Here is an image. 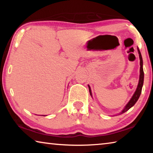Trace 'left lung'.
Listing matches in <instances>:
<instances>
[{"label": "left lung", "instance_id": "8db88e82", "mask_svg": "<svg viewBox=\"0 0 153 153\" xmlns=\"http://www.w3.org/2000/svg\"><path fill=\"white\" fill-rule=\"evenodd\" d=\"M138 52L139 58H140V77H139L138 84V86H137L136 90L135 92H134V94H133L132 97L131 98V99L129 100V101L128 103H127V105L125 106V107L123 108V110L121 111L120 113H118L117 115H121V114H123L125 112H126L127 111H128L131 107H132L133 106L136 104V102H137V100H138L140 96V94H141L142 88V86H143V83H144L143 61H142V57L140 51L138 48ZM88 88H89L90 94V95H91V97H92L91 88H90V86H89V85H88Z\"/></svg>", "mask_w": 153, "mask_h": 153}]
</instances>
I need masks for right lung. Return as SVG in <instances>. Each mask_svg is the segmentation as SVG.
Masks as SVG:
<instances>
[{
  "label": "right lung",
  "mask_w": 153,
  "mask_h": 153,
  "mask_svg": "<svg viewBox=\"0 0 153 153\" xmlns=\"http://www.w3.org/2000/svg\"><path fill=\"white\" fill-rule=\"evenodd\" d=\"M42 116H46V115H42Z\"/></svg>",
  "instance_id": "1"
}]
</instances>
